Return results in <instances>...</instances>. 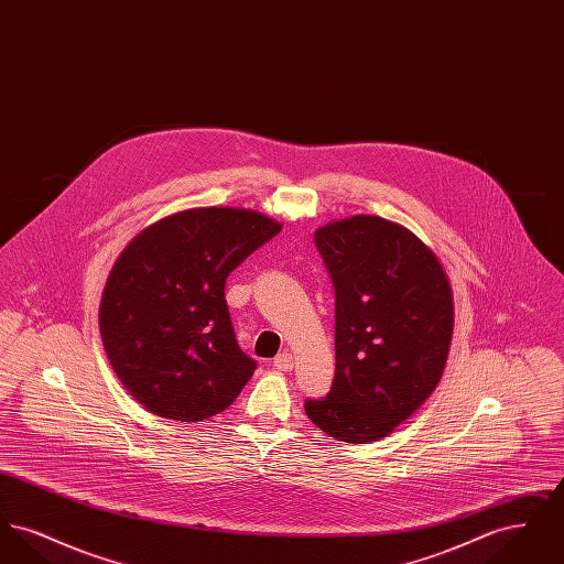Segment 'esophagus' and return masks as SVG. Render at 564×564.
Here are the masks:
<instances>
[{"instance_id": "obj_1", "label": "esophagus", "mask_w": 564, "mask_h": 564, "mask_svg": "<svg viewBox=\"0 0 564 564\" xmlns=\"http://www.w3.org/2000/svg\"><path fill=\"white\" fill-rule=\"evenodd\" d=\"M274 368L279 370V372H292L295 366L294 355L292 352H281V355H276L274 357Z\"/></svg>"}]
</instances>
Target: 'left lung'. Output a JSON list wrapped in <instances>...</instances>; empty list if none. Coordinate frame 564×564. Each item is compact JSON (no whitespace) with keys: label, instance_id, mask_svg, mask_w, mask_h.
<instances>
[{"label":"left lung","instance_id":"8db88e82","mask_svg":"<svg viewBox=\"0 0 564 564\" xmlns=\"http://www.w3.org/2000/svg\"><path fill=\"white\" fill-rule=\"evenodd\" d=\"M336 292V372L306 416L329 437H387L433 393L448 359L455 306L437 256L408 228L352 215L315 232Z\"/></svg>","mask_w":564,"mask_h":564}]
</instances>
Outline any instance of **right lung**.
Listing matches in <instances>:
<instances>
[{
  "instance_id": "obj_1",
  "label": "right lung",
  "mask_w": 564,
  "mask_h": 564,
  "mask_svg": "<svg viewBox=\"0 0 564 564\" xmlns=\"http://www.w3.org/2000/svg\"><path fill=\"white\" fill-rule=\"evenodd\" d=\"M281 224L251 209L198 207L141 230L116 260L99 308L124 389L182 423L226 410L253 376L226 306V279Z\"/></svg>"
}]
</instances>
